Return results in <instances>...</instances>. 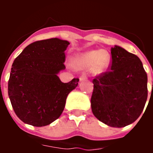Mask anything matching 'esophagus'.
Masks as SVG:
<instances>
[{"mask_svg": "<svg viewBox=\"0 0 153 153\" xmlns=\"http://www.w3.org/2000/svg\"><path fill=\"white\" fill-rule=\"evenodd\" d=\"M87 79V76L86 74H83L79 76V81H84Z\"/></svg>", "mask_w": 153, "mask_h": 153, "instance_id": "34e87169", "label": "esophagus"}]
</instances>
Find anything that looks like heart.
Here are the masks:
<instances>
[{"mask_svg": "<svg viewBox=\"0 0 153 153\" xmlns=\"http://www.w3.org/2000/svg\"><path fill=\"white\" fill-rule=\"evenodd\" d=\"M110 56L103 50H92L74 55L71 59V64L76 70H86L91 67L94 74L103 73L109 67Z\"/></svg>", "mask_w": 153, "mask_h": 153, "instance_id": "heart-1", "label": "heart"}]
</instances>
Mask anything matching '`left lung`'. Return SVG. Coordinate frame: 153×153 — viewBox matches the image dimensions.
Here are the masks:
<instances>
[{"mask_svg": "<svg viewBox=\"0 0 153 153\" xmlns=\"http://www.w3.org/2000/svg\"><path fill=\"white\" fill-rule=\"evenodd\" d=\"M111 55V70L93 80L91 108L100 121L121 128L134 123L144 109L147 74L140 58L123 47H112Z\"/></svg>", "mask_w": 153, "mask_h": 153, "instance_id": "obj_1", "label": "left lung"}]
</instances>
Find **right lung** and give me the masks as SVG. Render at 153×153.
I'll use <instances>...</instances> for the list:
<instances>
[{
  "mask_svg": "<svg viewBox=\"0 0 153 153\" xmlns=\"http://www.w3.org/2000/svg\"><path fill=\"white\" fill-rule=\"evenodd\" d=\"M67 40L51 38L29 44L12 64L8 96L21 121L33 126H44L63 113L69 93L79 79L63 83L57 74L65 67Z\"/></svg>",
  "mask_w": 153,
  "mask_h": 153,
  "instance_id": "1",
  "label": "right lung"
}]
</instances>
